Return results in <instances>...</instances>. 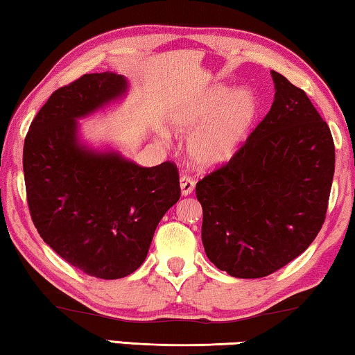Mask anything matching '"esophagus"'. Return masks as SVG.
Here are the masks:
<instances>
[{"instance_id":"esophagus-1","label":"esophagus","mask_w":355,"mask_h":355,"mask_svg":"<svg viewBox=\"0 0 355 355\" xmlns=\"http://www.w3.org/2000/svg\"><path fill=\"white\" fill-rule=\"evenodd\" d=\"M194 180H192L189 175H182V178H180V188H182V194L183 196H189L192 191H194Z\"/></svg>"}]
</instances>
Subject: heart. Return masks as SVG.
I'll return each mask as SVG.
<instances>
[{
	"label": "heart",
	"instance_id": "heart-1",
	"mask_svg": "<svg viewBox=\"0 0 355 355\" xmlns=\"http://www.w3.org/2000/svg\"><path fill=\"white\" fill-rule=\"evenodd\" d=\"M257 98L245 87H209L173 116L177 133L189 135L186 153L200 169L225 164L236 155L257 117Z\"/></svg>",
	"mask_w": 355,
	"mask_h": 355
}]
</instances>
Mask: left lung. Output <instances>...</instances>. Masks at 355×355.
<instances>
[{"label": "left lung", "instance_id": "8db88e82", "mask_svg": "<svg viewBox=\"0 0 355 355\" xmlns=\"http://www.w3.org/2000/svg\"><path fill=\"white\" fill-rule=\"evenodd\" d=\"M274 101L244 146L196 186L202 243L216 268L260 279L313 243L335 171L327 123L302 89L271 70Z\"/></svg>", "mask_w": 355, "mask_h": 355}]
</instances>
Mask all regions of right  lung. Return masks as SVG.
I'll use <instances>...</instances> for the list:
<instances>
[{"label":"right lung","instance_id":"1","mask_svg":"<svg viewBox=\"0 0 355 355\" xmlns=\"http://www.w3.org/2000/svg\"><path fill=\"white\" fill-rule=\"evenodd\" d=\"M114 71L89 73L51 94L23 147L29 213L39 235L71 266L122 279L146 260L156 227L180 199L173 163L141 167L80 141L78 119L127 95Z\"/></svg>","mask_w":355,"mask_h":355}]
</instances>
